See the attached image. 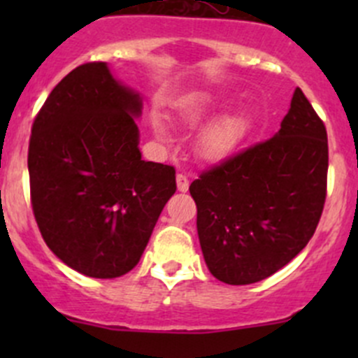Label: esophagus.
<instances>
[{"instance_id":"34e87169","label":"esophagus","mask_w":358,"mask_h":358,"mask_svg":"<svg viewBox=\"0 0 358 358\" xmlns=\"http://www.w3.org/2000/svg\"><path fill=\"white\" fill-rule=\"evenodd\" d=\"M189 178H187L183 173H178V175H176V187H178L180 192H187V190H189Z\"/></svg>"}]
</instances>
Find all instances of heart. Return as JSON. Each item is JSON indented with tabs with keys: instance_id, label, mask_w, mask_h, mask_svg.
<instances>
[{
	"instance_id": "heart-1",
	"label": "heart",
	"mask_w": 358,
	"mask_h": 358,
	"mask_svg": "<svg viewBox=\"0 0 358 358\" xmlns=\"http://www.w3.org/2000/svg\"><path fill=\"white\" fill-rule=\"evenodd\" d=\"M209 103H201V106L192 107L187 110L185 121L190 124L199 122L206 114H208ZM154 131L161 140H169V131L166 128L164 122L161 119H154ZM249 129V119L241 112L236 114L223 115V117L216 119L215 122L208 126L202 131L199 138V152L201 156L208 161H222V159L229 157L241 142L244 140Z\"/></svg>"
}]
</instances>
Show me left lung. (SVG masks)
I'll return each instance as SVG.
<instances>
[{
  "label": "left lung",
  "instance_id": "obj_1",
  "mask_svg": "<svg viewBox=\"0 0 358 358\" xmlns=\"http://www.w3.org/2000/svg\"><path fill=\"white\" fill-rule=\"evenodd\" d=\"M324 121L296 88L279 133L190 183L209 272L232 286L266 279L308 244L327 194Z\"/></svg>",
  "mask_w": 358,
  "mask_h": 358
}]
</instances>
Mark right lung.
I'll return each mask as SVG.
<instances>
[{
    "mask_svg": "<svg viewBox=\"0 0 358 358\" xmlns=\"http://www.w3.org/2000/svg\"><path fill=\"white\" fill-rule=\"evenodd\" d=\"M138 93L106 62L71 71L32 122L29 183L46 246L76 272L114 279L140 262L176 190L175 168L143 161Z\"/></svg>",
    "mask_w": 358,
    "mask_h": 358,
    "instance_id": "1",
    "label": "right lung"
}]
</instances>
